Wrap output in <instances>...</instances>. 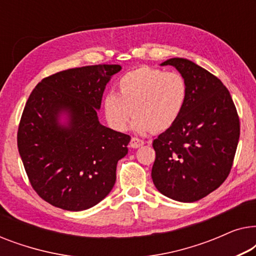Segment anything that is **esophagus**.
Segmentation results:
<instances>
[{
    "label": "esophagus",
    "instance_id": "esophagus-1",
    "mask_svg": "<svg viewBox=\"0 0 256 256\" xmlns=\"http://www.w3.org/2000/svg\"><path fill=\"white\" fill-rule=\"evenodd\" d=\"M143 144H144V141H142V140H140L138 138H132L130 140V143H129V146H130L132 149H138Z\"/></svg>",
    "mask_w": 256,
    "mask_h": 256
}]
</instances>
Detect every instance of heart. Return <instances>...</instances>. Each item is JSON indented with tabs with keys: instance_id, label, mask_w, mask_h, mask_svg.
I'll return each instance as SVG.
<instances>
[{
	"instance_id": "obj_1",
	"label": "heart",
	"mask_w": 256,
	"mask_h": 256,
	"mask_svg": "<svg viewBox=\"0 0 256 256\" xmlns=\"http://www.w3.org/2000/svg\"><path fill=\"white\" fill-rule=\"evenodd\" d=\"M118 93L104 99L106 120L115 130H124L132 115V129L138 134L169 129L183 112L188 99L186 80L178 72L141 66L118 82Z\"/></svg>"
}]
</instances>
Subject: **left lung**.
I'll return each instance as SVG.
<instances>
[{
    "instance_id": "1",
    "label": "left lung",
    "mask_w": 256,
    "mask_h": 256,
    "mask_svg": "<svg viewBox=\"0 0 256 256\" xmlns=\"http://www.w3.org/2000/svg\"><path fill=\"white\" fill-rule=\"evenodd\" d=\"M188 84L180 116L154 140L152 177L157 190L177 202H194L222 185L230 171L240 136V121L224 84L194 62L171 58Z\"/></svg>"
}]
</instances>
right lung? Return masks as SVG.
<instances>
[{"instance_id":"obj_1","label":"right lung","mask_w":256,"mask_h":256,"mask_svg":"<svg viewBox=\"0 0 256 256\" xmlns=\"http://www.w3.org/2000/svg\"><path fill=\"white\" fill-rule=\"evenodd\" d=\"M120 70L102 64L54 73L26 101L17 146L31 186L56 208L84 211L114 186L116 164L127 155L130 136L101 124L98 110L106 85Z\"/></svg>"}]
</instances>
